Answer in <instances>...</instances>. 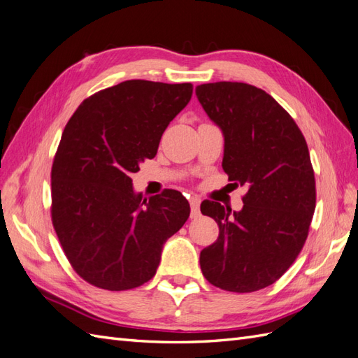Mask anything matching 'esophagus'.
<instances>
[{"label": "esophagus", "mask_w": 358, "mask_h": 358, "mask_svg": "<svg viewBox=\"0 0 358 358\" xmlns=\"http://www.w3.org/2000/svg\"><path fill=\"white\" fill-rule=\"evenodd\" d=\"M189 206H191V217H199L200 199L199 197H191L189 199Z\"/></svg>", "instance_id": "34e87169"}]
</instances>
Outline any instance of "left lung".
Wrapping results in <instances>:
<instances>
[{"instance_id":"8db88e82","label":"left lung","mask_w":358,"mask_h":358,"mask_svg":"<svg viewBox=\"0 0 358 358\" xmlns=\"http://www.w3.org/2000/svg\"><path fill=\"white\" fill-rule=\"evenodd\" d=\"M196 95L223 132L224 173L248 187L238 213L209 200L200 205L219 224V238L200 252V268L222 290L257 292L280 280L308 237L316 208L308 147L290 113L257 86L205 83Z\"/></svg>"}]
</instances>
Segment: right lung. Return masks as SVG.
Instances as JSON below:
<instances>
[{
    "label": "right lung",
    "instance_id": "add662e5",
    "mask_svg": "<svg viewBox=\"0 0 358 358\" xmlns=\"http://www.w3.org/2000/svg\"><path fill=\"white\" fill-rule=\"evenodd\" d=\"M191 83L126 80L82 101L51 169V220L69 264L86 282L121 292L150 281L164 243L189 217L179 191L144 199L130 173L155 158Z\"/></svg>",
    "mask_w": 358,
    "mask_h": 358
}]
</instances>
